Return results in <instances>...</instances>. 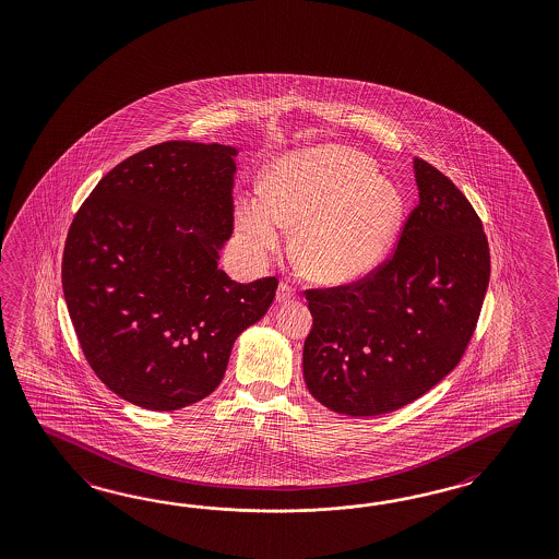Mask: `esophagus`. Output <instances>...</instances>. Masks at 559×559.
<instances>
[{"instance_id": "esophagus-1", "label": "esophagus", "mask_w": 559, "mask_h": 559, "mask_svg": "<svg viewBox=\"0 0 559 559\" xmlns=\"http://www.w3.org/2000/svg\"><path fill=\"white\" fill-rule=\"evenodd\" d=\"M294 298H296V289L289 286L287 282H282L280 287H277V301L286 304V301H292Z\"/></svg>"}]
</instances>
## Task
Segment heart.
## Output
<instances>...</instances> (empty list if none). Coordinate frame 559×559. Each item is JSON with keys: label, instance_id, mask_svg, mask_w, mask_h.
Returning <instances> with one entry per match:
<instances>
[{"label": "heart", "instance_id": "1", "mask_svg": "<svg viewBox=\"0 0 559 559\" xmlns=\"http://www.w3.org/2000/svg\"><path fill=\"white\" fill-rule=\"evenodd\" d=\"M403 219L392 182L356 153L322 148L277 163L267 193L239 201L237 227L255 258L299 224L296 258L322 284H350L386 258Z\"/></svg>", "mask_w": 559, "mask_h": 559}]
</instances>
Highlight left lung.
Returning a JSON list of instances; mask_svg holds the SVG:
<instances>
[{
	"mask_svg": "<svg viewBox=\"0 0 559 559\" xmlns=\"http://www.w3.org/2000/svg\"><path fill=\"white\" fill-rule=\"evenodd\" d=\"M418 203L389 260L346 286L306 289L313 325L304 380L348 416L392 413L447 377L467 350L491 275L467 197L415 158Z\"/></svg>",
	"mask_w": 559,
	"mask_h": 559,
	"instance_id": "left-lung-1",
	"label": "left lung"
}]
</instances>
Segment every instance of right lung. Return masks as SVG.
<instances>
[{
  "label": "right lung",
  "mask_w": 559,
  "mask_h": 559,
  "mask_svg": "<svg viewBox=\"0 0 559 559\" xmlns=\"http://www.w3.org/2000/svg\"><path fill=\"white\" fill-rule=\"evenodd\" d=\"M235 146H148L106 173L66 237L62 287L80 348L129 403L179 411L219 386L277 277L219 270L234 234Z\"/></svg>",
  "instance_id": "right-lung-1"
}]
</instances>
